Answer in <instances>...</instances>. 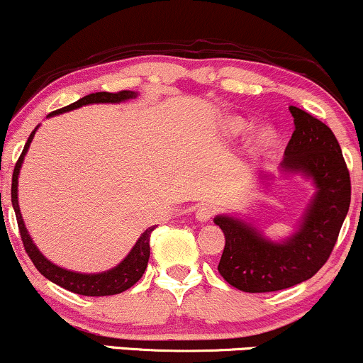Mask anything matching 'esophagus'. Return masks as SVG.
I'll list each match as a JSON object with an SVG mask.
<instances>
[{"label": "esophagus", "instance_id": "esophagus-1", "mask_svg": "<svg viewBox=\"0 0 363 363\" xmlns=\"http://www.w3.org/2000/svg\"><path fill=\"white\" fill-rule=\"evenodd\" d=\"M213 215H215V208L210 205H203L196 210V220H198V222H208Z\"/></svg>", "mask_w": 363, "mask_h": 363}]
</instances>
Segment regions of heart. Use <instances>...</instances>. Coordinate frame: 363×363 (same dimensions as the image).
I'll return each mask as SVG.
<instances>
[{
  "label": "heart",
  "instance_id": "b5f03b06",
  "mask_svg": "<svg viewBox=\"0 0 363 363\" xmlns=\"http://www.w3.org/2000/svg\"><path fill=\"white\" fill-rule=\"evenodd\" d=\"M249 128H251V124H249L247 121H244L240 118L230 119V121H228V124H227V131L230 133V135H234V136L244 135V133L247 131ZM274 140H277V133H274V129L269 128V126H262L252 135L251 150L254 153L266 152V150H269L273 147Z\"/></svg>",
  "mask_w": 363,
  "mask_h": 363
}]
</instances>
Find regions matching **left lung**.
Returning <instances> with one entry per match:
<instances>
[{"label": "left lung", "instance_id": "obj_1", "mask_svg": "<svg viewBox=\"0 0 363 363\" xmlns=\"http://www.w3.org/2000/svg\"><path fill=\"white\" fill-rule=\"evenodd\" d=\"M290 112L295 131L281 170L302 174L315 186L297 230L274 242L235 216L218 215L213 220L225 234L218 272L225 281L249 294L290 289L314 277L331 256L352 199L350 172L331 129L298 107L290 106Z\"/></svg>", "mask_w": 363, "mask_h": 363}]
</instances>
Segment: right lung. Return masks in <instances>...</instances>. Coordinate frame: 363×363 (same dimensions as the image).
Here are the masks:
<instances>
[{"mask_svg": "<svg viewBox=\"0 0 363 363\" xmlns=\"http://www.w3.org/2000/svg\"><path fill=\"white\" fill-rule=\"evenodd\" d=\"M136 95L138 94L131 90H123V91H118V94H111V91H97V94L85 95V97L80 99V101L69 104V106L62 107V109L51 112L48 118H51V116H56V114H62V112L78 109V107L82 106H89V104H119V102L129 101V99H135ZM37 128L30 133V136H28L27 143H25L23 147L22 155H20L18 162H16L13 169V177H11V205H13L16 222H18L20 237H22L23 247L25 251H27L28 257H30L32 262H34V266L39 269L40 274H44L48 280H51L52 283H56V285L62 286V289L73 291V294L86 295V297H104V295H116V294H121V291L131 289V286L135 285L141 277H143L145 269H147L148 257H150V235H152V232L155 230L157 225L147 228V230L140 235V239L136 240L135 245H133V249L129 251L128 256L124 257L116 268L107 269V272L104 273H90V274L69 272V269L56 266L54 262L49 261L48 257L39 251V249H37V245L34 244V240H32V237L28 235V230L27 227H25L22 213H20V206H18V176H20V169H22V164H23V158L27 155L32 140H34Z\"/></svg>", "mask_w": 363, "mask_h": 363, "instance_id": "obj_1", "label": "right lung"}]
</instances>
